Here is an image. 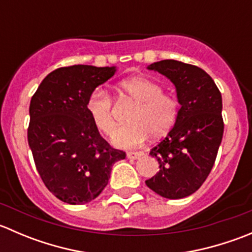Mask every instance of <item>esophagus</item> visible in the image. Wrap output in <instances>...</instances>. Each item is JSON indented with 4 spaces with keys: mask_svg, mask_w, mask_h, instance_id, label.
Returning a JSON list of instances; mask_svg holds the SVG:
<instances>
[{
    "mask_svg": "<svg viewBox=\"0 0 252 252\" xmlns=\"http://www.w3.org/2000/svg\"><path fill=\"white\" fill-rule=\"evenodd\" d=\"M141 154H139V152H128L126 154V157H128L129 159H138L140 158Z\"/></svg>",
    "mask_w": 252,
    "mask_h": 252,
    "instance_id": "34e87169",
    "label": "esophagus"
}]
</instances>
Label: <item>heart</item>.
<instances>
[{
    "label": "heart",
    "instance_id": "1",
    "mask_svg": "<svg viewBox=\"0 0 252 252\" xmlns=\"http://www.w3.org/2000/svg\"><path fill=\"white\" fill-rule=\"evenodd\" d=\"M119 93L134 101L136 108L129 126H119L112 134V142L121 149H136L149 140L151 134L161 136L173 128L179 114V101L172 94L163 93L161 84L146 77H134L118 85ZM91 122L105 135L113 131V100L105 90L96 89L86 102Z\"/></svg>",
    "mask_w": 252,
    "mask_h": 252
}]
</instances>
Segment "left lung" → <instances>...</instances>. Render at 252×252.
<instances>
[{
  "mask_svg": "<svg viewBox=\"0 0 252 252\" xmlns=\"http://www.w3.org/2000/svg\"><path fill=\"white\" fill-rule=\"evenodd\" d=\"M177 89L179 114L168 135L150 151L158 161V173L146 185L166 199L194 194L210 174L223 138L222 95L201 68L174 60L150 64Z\"/></svg>",
  "mask_w": 252,
  "mask_h": 252,
  "instance_id": "obj_1",
  "label": "left lung"
}]
</instances>
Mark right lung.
Returning <instances> with one entry per match:
<instances>
[{
  "label": "right lung",
  "instance_id": "add662e5",
  "mask_svg": "<svg viewBox=\"0 0 252 252\" xmlns=\"http://www.w3.org/2000/svg\"><path fill=\"white\" fill-rule=\"evenodd\" d=\"M114 73L116 67L58 68L32 95L28 142L42 182L61 201H93L108 184L112 166L126 158L100 135L86 111L89 96Z\"/></svg>",
  "mask_w": 252,
  "mask_h": 252
}]
</instances>
